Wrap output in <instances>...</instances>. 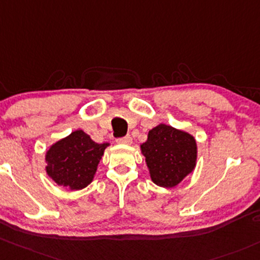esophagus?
Returning <instances> with one entry per match:
<instances>
[{
    "label": "esophagus",
    "mask_w": 260,
    "mask_h": 260,
    "mask_svg": "<svg viewBox=\"0 0 260 260\" xmlns=\"http://www.w3.org/2000/svg\"><path fill=\"white\" fill-rule=\"evenodd\" d=\"M116 142L117 143H121V144H131L132 143V137H131L129 135H127V136H124V137L117 138Z\"/></svg>",
    "instance_id": "esophagus-1"
}]
</instances>
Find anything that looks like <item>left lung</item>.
<instances>
[{"label":"left lung","mask_w":260,"mask_h":260,"mask_svg":"<svg viewBox=\"0 0 260 260\" xmlns=\"http://www.w3.org/2000/svg\"><path fill=\"white\" fill-rule=\"evenodd\" d=\"M141 149L151 178L159 187H176L196 167V139L171 125L152 128Z\"/></svg>","instance_id":"8db88e82"}]
</instances>
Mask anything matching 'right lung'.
<instances>
[{
    "label": "right lung",
    "mask_w": 260,
    "mask_h": 260,
    "mask_svg": "<svg viewBox=\"0 0 260 260\" xmlns=\"http://www.w3.org/2000/svg\"><path fill=\"white\" fill-rule=\"evenodd\" d=\"M108 143H95L78 129L48 149L46 171L58 185L77 190L93 179L97 166Z\"/></svg>",
    "instance_id": "right-lung-1"
}]
</instances>
